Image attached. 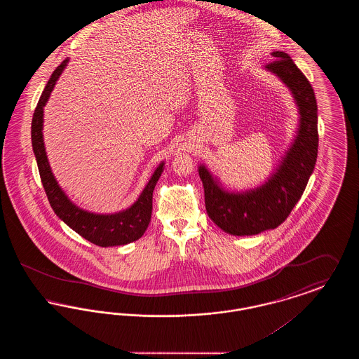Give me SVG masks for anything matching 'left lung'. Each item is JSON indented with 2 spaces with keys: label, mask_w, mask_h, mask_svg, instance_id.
<instances>
[{
  "label": "left lung",
  "mask_w": 359,
  "mask_h": 359,
  "mask_svg": "<svg viewBox=\"0 0 359 359\" xmlns=\"http://www.w3.org/2000/svg\"><path fill=\"white\" fill-rule=\"evenodd\" d=\"M265 66L287 86L299 107V128L278 168L259 187L226 191L205 165L199 176L205 188V210L211 221L231 236H256L284 222L307 187L318 157V104L306 75L290 55L272 52Z\"/></svg>",
  "instance_id": "left-lung-1"
}]
</instances>
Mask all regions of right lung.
I'll return each instance as SVG.
<instances>
[{"mask_svg": "<svg viewBox=\"0 0 359 359\" xmlns=\"http://www.w3.org/2000/svg\"><path fill=\"white\" fill-rule=\"evenodd\" d=\"M67 63L69 59L63 60L60 66H57L52 72L51 78L47 82L34 109L32 118V148L43 187L46 189L47 198L55 214L83 238L102 248L130 243L142 237L151 222L154 186L164 170V161L156 168L151 180L148 182L136 202L123 211L116 214H94L79 208L69 201L65 191L59 187L52 173L43 140L44 106L51 95L56 81L62 75L63 69H66Z\"/></svg>", "mask_w": 359, "mask_h": 359, "instance_id": "add662e5", "label": "right lung"}]
</instances>
